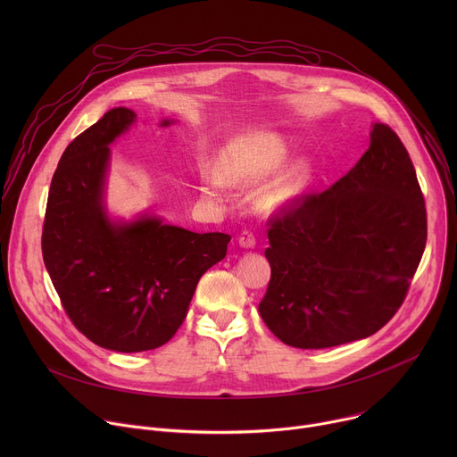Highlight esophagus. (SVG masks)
Here are the masks:
<instances>
[{
	"label": "esophagus",
	"mask_w": 457,
	"mask_h": 457,
	"mask_svg": "<svg viewBox=\"0 0 457 457\" xmlns=\"http://www.w3.org/2000/svg\"><path fill=\"white\" fill-rule=\"evenodd\" d=\"M256 244V238L251 231H244L240 237H238V245L244 247V249H253Z\"/></svg>",
	"instance_id": "esophagus-1"
}]
</instances>
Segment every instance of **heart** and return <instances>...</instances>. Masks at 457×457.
Returning <instances> with one entry per match:
<instances>
[{"mask_svg": "<svg viewBox=\"0 0 457 457\" xmlns=\"http://www.w3.org/2000/svg\"><path fill=\"white\" fill-rule=\"evenodd\" d=\"M291 157V145L277 134H258L251 137L226 166V177L233 184H256L277 173ZM213 189L222 187V179H208ZM312 184V168L300 161L282 171L258 193L256 204L266 213H275L296 204Z\"/></svg>", "mask_w": 457, "mask_h": 457, "instance_id": "1", "label": "heart"}]
</instances>
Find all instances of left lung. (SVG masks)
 Masks as SVG:
<instances>
[{"label":"left lung","instance_id":"obj_1","mask_svg":"<svg viewBox=\"0 0 457 457\" xmlns=\"http://www.w3.org/2000/svg\"><path fill=\"white\" fill-rule=\"evenodd\" d=\"M271 280L258 305L298 349L367 338L402 307L427 242V210L400 137L374 122L369 150L321 193L270 219Z\"/></svg>","mask_w":457,"mask_h":457}]
</instances>
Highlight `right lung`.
I'll return each mask as SVG.
<instances>
[{"instance_id": "right-lung-1", "label": "right lung", "mask_w": 457, "mask_h": 457, "mask_svg": "<svg viewBox=\"0 0 457 457\" xmlns=\"http://www.w3.org/2000/svg\"><path fill=\"white\" fill-rule=\"evenodd\" d=\"M136 120L134 110L112 108L67 146L52 177L41 237L46 271L69 318L96 345L117 353L170 342L201 277L231 240L150 213L129 222L108 217L110 145Z\"/></svg>"}]
</instances>
